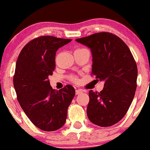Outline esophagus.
<instances>
[{"instance_id": "esophagus-1", "label": "esophagus", "mask_w": 150, "mask_h": 150, "mask_svg": "<svg viewBox=\"0 0 150 150\" xmlns=\"http://www.w3.org/2000/svg\"><path fill=\"white\" fill-rule=\"evenodd\" d=\"M83 92V90H81V89H76V95H79V94L82 93Z\"/></svg>"}]
</instances>
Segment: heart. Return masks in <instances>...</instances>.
<instances>
[{"label":"heart","instance_id":"obj_1","mask_svg":"<svg viewBox=\"0 0 150 150\" xmlns=\"http://www.w3.org/2000/svg\"><path fill=\"white\" fill-rule=\"evenodd\" d=\"M70 79H71V81H74V82H76V83L78 82V81H79L78 77L76 76H71L70 77Z\"/></svg>","mask_w":150,"mask_h":150}]
</instances>
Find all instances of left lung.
<instances>
[{"label":"left lung","instance_id":"8db88e82","mask_svg":"<svg viewBox=\"0 0 150 150\" xmlns=\"http://www.w3.org/2000/svg\"><path fill=\"white\" fill-rule=\"evenodd\" d=\"M76 41L91 49V74L105 81L100 92H89L88 118L99 126H112L124 117L135 95L138 74L135 60L126 43L110 32L95 33Z\"/></svg>","mask_w":150,"mask_h":150}]
</instances>
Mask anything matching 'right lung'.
Masks as SVG:
<instances>
[{
    "label": "right lung",
    "mask_w": 150,
    "mask_h": 150,
    "mask_svg": "<svg viewBox=\"0 0 150 150\" xmlns=\"http://www.w3.org/2000/svg\"><path fill=\"white\" fill-rule=\"evenodd\" d=\"M72 40L40 36L29 42L18 55L13 86L20 106L32 123L45 132L65 124L75 89L67 84L57 91L48 76L55 68V52Z\"/></svg>",
    "instance_id": "obj_1"
}]
</instances>
